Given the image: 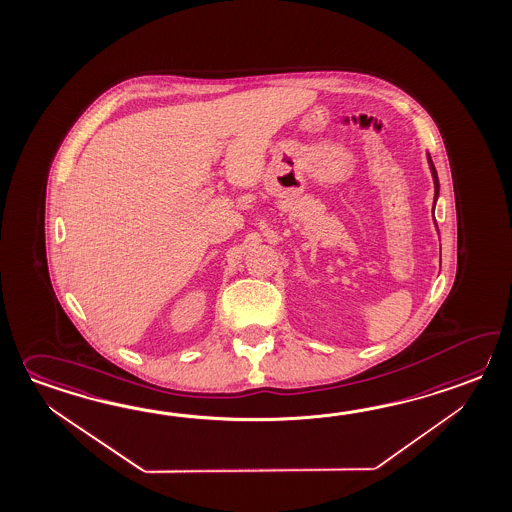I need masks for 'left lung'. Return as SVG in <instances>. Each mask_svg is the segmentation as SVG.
Here are the masks:
<instances>
[{"label":"left lung","instance_id":"left-lung-1","mask_svg":"<svg viewBox=\"0 0 512 512\" xmlns=\"http://www.w3.org/2000/svg\"><path fill=\"white\" fill-rule=\"evenodd\" d=\"M426 159H428V165H430V171H432L433 187H435V198H433L432 209V211H435V202H437V198H439V178H437V171H435V167H433L432 156H430V154H426ZM433 224H435V228H437L435 216H433Z\"/></svg>","mask_w":512,"mask_h":512}]
</instances>
